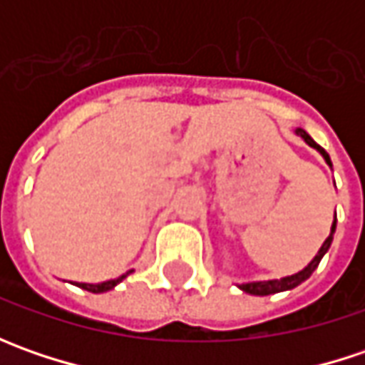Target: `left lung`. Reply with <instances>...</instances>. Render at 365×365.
<instances>
[{"instance_id":"left-lung-1","label":"left lung","mask_w":365,"mask_h":365,"mask_svg":"<svg viewBox=\"0 0 365 365\" xmlns=\"http://www.w3.org/2000/svg\"><path fill=\"white\" fill-rule=\"evenodd\" d=\"M297 133L301 135L302 140L309 144V146L317 148L321 154H323V158H325V162L331 166V158L329 154L323 150V148L317 144L315 140L309 135V133L304 132V130H297ZM333 233H335V221H333V227H331V233L329 237L325 240V244L321 245V250H319V254H317L315 258H313V262L304 268V270H301V272L292 274V276H287V278H280V280H266V282H250V284H242V290H245V292H250V294H256V297H266V294H274V292H282V290H290V288L299 287L301 282H304L311 274L315 272V268L319 266V262H321V258L327 254V250H329L331 242H333Z\"/></svg>"}]
</instances>
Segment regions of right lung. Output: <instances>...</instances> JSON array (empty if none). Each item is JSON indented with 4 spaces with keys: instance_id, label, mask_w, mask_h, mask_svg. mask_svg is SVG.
<instances>
[{
    "instance_id": "add662e5",
    "label": "right lung",
    "mask_w": 365,
    "mask_h": 365,
    "mask_svg": "<svg viewBox=\"0 0 365 365\" xmlns=\"http://www.w3.org/2000/svg\"><path fill=\"white\" fill-rule=\"evenodd\" d=\"M128 274H123V276L115 278V280H107V282H101V284H85V282H78V287L83 288V290H89V292H106V290H111V288L115 287V284H120L121 280H123Z\"/></svg>"
}]
</instances>
